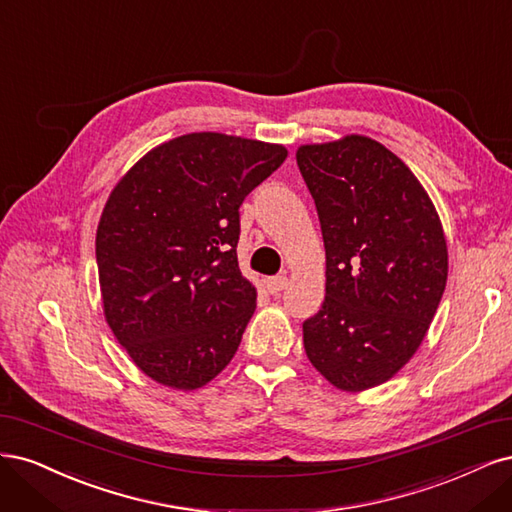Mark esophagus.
I'll return each instance as SVG.
<instances>
[{"label": "esophagus", "instance_id": "1", "mask_svg": "<svg viewBox=\"0 0 512 512\" xmlns=\"http://www.w3.org/2000/svg\"><path fill=\"white\" fill-rule=\"evenodd\" d=\"M287 285H289L287 276H272V278L266 280V289H268V293H272V295H278L280 291H285Z\"/></svg>", "mask_w": 512, "mask_h": 512}]
</instances>
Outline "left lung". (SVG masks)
<instances>
[{"instance_id":"left-lung-1","label":"left lung","mask_w":512,"mask_h":512,"mask_svg":"<svg viewBox=\"0 0 512 512\" xmlns=\"http://www.w3.org/2000/svg\"><path fill=\"white\" fill-rule=\"evenodd\" d=\"M325 244V300L304 321L310 364L336 389L387 383L417 353L447 285L449 251L430 195L368 136L295 153Z\"/></svg>"}]
</instances>
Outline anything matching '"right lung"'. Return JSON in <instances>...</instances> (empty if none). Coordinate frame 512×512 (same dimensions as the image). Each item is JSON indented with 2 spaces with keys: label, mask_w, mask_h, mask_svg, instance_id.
<instances>
[{
  "label": "right lung",
  "mask_w": 512,
  "mask_h": 512,
  "mask_svg": "<svg viewBox=\"0 0 512 512\" xmlns=\"http://www.w3.org/2000/svg\"><path fill=\"white\" fill-rule=\"evenodd\" d=\"M287 155L195 131L151 148L110 191L95 234L104 317L155 383L200 389L236 355L257 306L238 268V210Z\"/></svg>",
  "instance_id": "1"
}]
</instances>
